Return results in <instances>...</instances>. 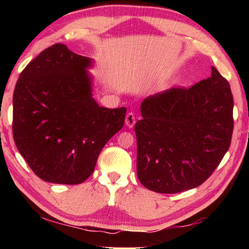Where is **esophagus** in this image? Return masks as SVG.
<instances>
[{
	"instance_id": "34e87169",
	"label": "esophagus",
	"mask_w": 249,
	"mask_h": 249,
	"mask_svg": "<svg viewBox=\"0 0 249 249\" xmlns=\"http://www.w3.org/2000/svg\"><path fill=\"white\" fill-rule=\"evenodd\" d=\"M136 124V118L135 114L132 112H129V113L125 115V125L129 128H132Z\"/></svg>"
}]
</instances>
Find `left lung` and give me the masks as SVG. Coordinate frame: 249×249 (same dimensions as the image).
<instances>
[{
	"label": "left lung",
	"mask_w": 249,
	"mask_h": 249,
	"mask_svg": "<svg viewBox=\"0 0 249 249\" xmlns=\"http://www.w3.org/2000/svg\"><path fill=\"white\" fill-rule=\"evenodd\" d=\"M232 110L230 85L214 67L210 78L190 88L146 97L135 124L142 185L161 194L202 185L229 149Z\"/></svg>",
	"instance_id": "left-lung-1"
}]
</instances>
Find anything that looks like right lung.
<instances>
[{"label": "right lung", "mask_w": 249, "mask_h": 249, "mask_svg": "<svg viewBox=\"0 0 249 249\" xmlns=\"http://www.w3.org/2000/svg\"><path fill=\"white\" fill-rule=\"evenodd\" d=\"M93 60L57 43L30 61L13 93L16 146L36 176L78 185L105 144L124 127L127 108L100 107L87 69Z\"/></svg>", "instance_id": "right-lung-1"}]
</instances>
